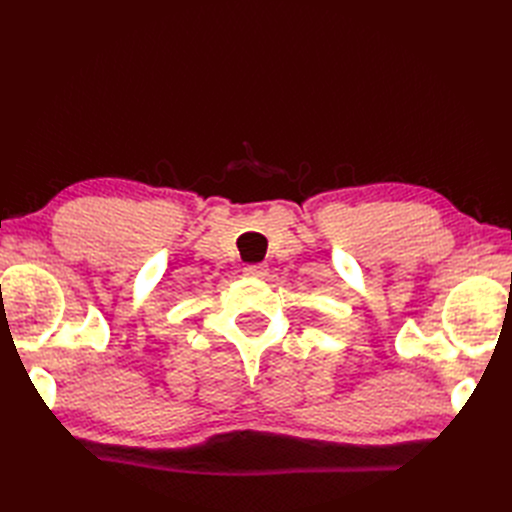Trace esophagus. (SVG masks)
Listing matches in <instances>:
<instances>
[{"instance_id":"1","label":"esophagus","mask_w":512,"mask_h":512,"mask_svg":"<svg viewBox=\"0 0 512 512\" xmlns=\"http://www.w3.org/2000/svg\"><path fill=\"white\" fill-rule=\"evenodd\" d=\"M243 271H245V275H250V277H265L269 273L267 265H247Z\"/></svg>"}]
</instances>
